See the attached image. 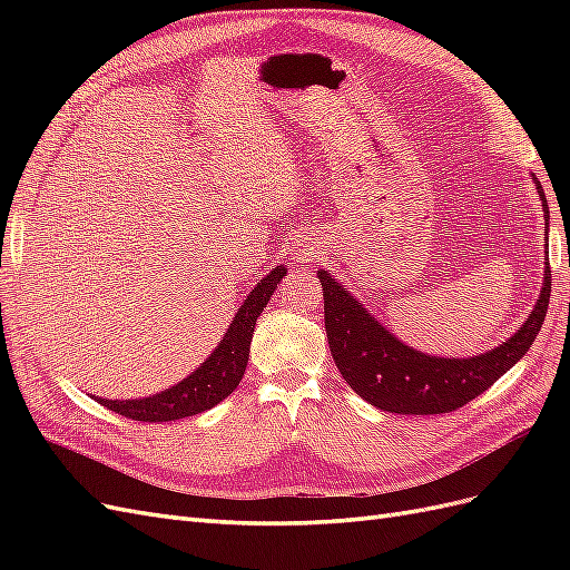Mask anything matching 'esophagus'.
I'll return each mask as SVG.
<instances>
[{
  "mask_svg": "<svg viewBox=\"0 0 570 570\" xmlns=\"http://www.w3.org/2000/svg\"><path fill=\"white\" fill-rule=\"evenodd\" d=\"M295 249H297L302 262H306V258H312L318 252V243H316L314 237H302V239H297V247Z\"/></svg>",
  "mask_w": 570,
  "mask_h": 570,
  "instance_id": "34e87169",
  "label": "esophagus"
}]
</instances>
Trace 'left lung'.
Wrapping results in <instances>:
<instances>
[{"mask_svg": "<svg viewBox=\"0 0 570 570\" xmlns=\"http://www.w3.org/2000/svg\"><path fill=\"white\" fill-rule=\"evenodd\" d=\"M538 193L549 220L544 189ZM549 228V223H547ZM325 299V333L331 354L350 387L368 404L411 416L450 413L492 387L538 337L551 295L549 258L544 285L523 327L497 350L471 358L428 356L406 347L377 323L327 271H318Z\"/></svg>", "mask_w": 570, "mask_h": 570, "instance_id": "obj_1", "label": "left lung"}]
</instances>
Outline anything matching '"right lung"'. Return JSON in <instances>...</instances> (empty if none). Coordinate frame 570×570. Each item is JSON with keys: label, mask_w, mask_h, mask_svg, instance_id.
<instances>
[{"label": "right lung", "mask_w": 570, "mask_h": 570, "mask_svg": "<svg viewBox=\"0 0 570 570\" xmlns=\"http://www.w3.org/2000/svg\"><path fill=\"white\" fill-rule=\"evenodd\" d=\"M285 266L273 268L266 278L258 283L252 295L239 306L235 314L226 337L220 340L218 350L204 361V364L185 377L183 383L174 385L170 390L145 396V400H126V402H111V400H99L101 406L109 411L120 413V416L142 421V423H164V421H178L185 416H195L206 409L216 406L218 402L226 400V396L239 385L247 368V356H249V344L254 335V323L258 314L264 312L268 304L273 289L278 287L285 275Z\"/></svg>", "instance_id": "right-lung-1"}]
</instances>
